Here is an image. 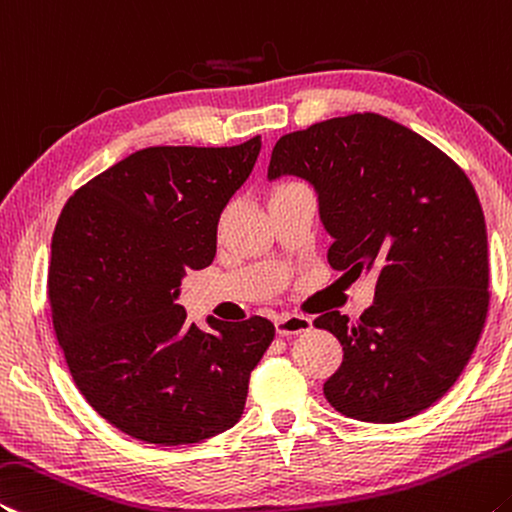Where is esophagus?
Returning a JSON list of instances; mask_svg holds the SVG:
<instances>
[{
    "label": "esophagus",
    "instance_id": "esophagus-1",
    "mask_svg": "<svg viewBox=\"0 0 512 512\" xmlns=\"http://www.w3.org/2000/svg\"><path fill=\"white\" fill-rule=\"evenodd\" d=\"M311 317L299 313H281L274 317V326L279 335H297L311 329Z\"/></svg>",
    "mask_w": 512,
    "mask_h": 512
}]
</instances>
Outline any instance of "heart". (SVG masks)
Masks as SVG:
<instances>
[{
	"label": "heart",
	"instance_id": "b5f03b06",
	"mask_svg": "<svg viewBox=\"0 0 512 512\" xmlns=\"http://www.w3.org/2000/svg\"><path fill=\"white\" fill-rule=\"evenodd\" d=\"M283 186H290V183H283ZM283 186H279V188H283ZM279 188H276V190H279Z\"/></svg>",
	"mask_w": 512,
	"mask_h": 512
}]
</instances>
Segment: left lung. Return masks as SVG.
Listing matches in <instances>:
<instances>
[{"label":"left lung","mask_w":512,"mask_h":512,"mask_svg":"<svg viewBox=\"0 0 512 512\" xmlns=\"http://www.w3.org/2000/svg\"><path fill=\"white\" fill-rule=\"evenodd\" d=\"M283 174L317 190L333 270L376 272L363 315L331 311L313 322L345 351L324 383L326 401L374 424L422 413L463 374L488 317V236L472 181L420 133L379 113L281 136L267 177Z\"/></svg>","instance_id":"8db88e82"}]
</instances>
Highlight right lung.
<instances>
[{"mask_svg": "<svg viewBox=\"0 0 512 512\" xmlns=\"http://www.w3.org/2000/svg\"><path fill=\"white\" fill-rule=\"evenodd\" d=\"M261 136L236 147H147L67 199L47 297L67 370L115 429L190 445L231 429L274 324L186 322L181 279L213 263L217 222L254 170Z\"/></svg>", "mask_w": 512, "mask_h": 512, "instance_id": "obj_1", "label": "right lung"}]
</instances>
